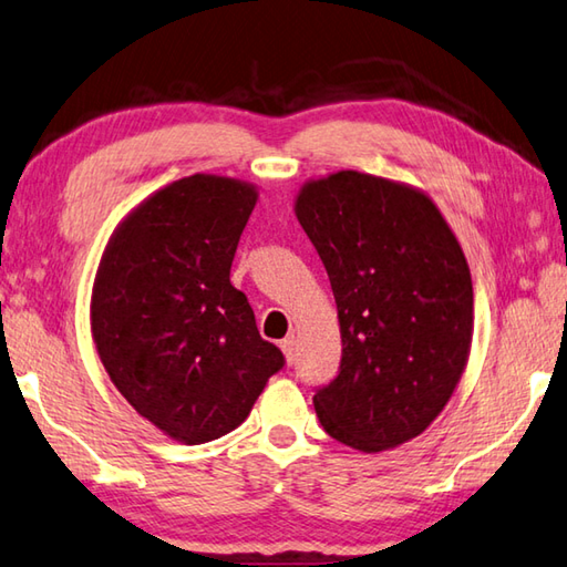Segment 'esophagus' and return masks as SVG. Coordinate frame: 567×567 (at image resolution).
<instances>
[{
    "label": "esophagus",
    "mask_w": 567,
    "mask_h": 567,
    "mask_svg": "<svg viewBox=\"0 0 567 567\" xmlns=\"http://www.w3.org/2000/svg\"><path fill=\"white\" fill-rule=\"evenodd\" d=\"M280 349H282V353H285V361L287 363H292L295 361V337H287V339H282L280 341Z\"/></svg>",
    "instance_id": "esophagus-1"
}]
</instances>
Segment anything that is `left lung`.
Here are the masks:
<instances>
[{"instance_id":"left-lung-1","label":"left lung","mask_w":567,"mask_h":567,"mask_svg":"<svg viewBox=\"0 0 567 567\" xmlns=\"http://www.w3.org/2000/svg\"><path fill=\"white\" fill-rule=\"evenodd\" d=\"M295 216L327 268L343 347L315 395L319 423L365 454L403 445L445 410L470 361L460 240L423 188L357 169L305 182Z\"/></svg>"}]
</instances>
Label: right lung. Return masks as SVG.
Here are the masks:
<instances>
[{
  "instance_id": "add662e5",
  "label": "right lung",
  "mask_w": 567,
  "mask_h": 567,
  "mask_svg": "<svg viewBox=\"0 0 567 567\" xmlns=\"http://www.w3.org/2000/svg\"><path fill=\"white\" fill-rule=\"evenodd\" d=\"M255 204L250 182L184 176L120 220L97 265V357L137 415L182 445L236 430L285 363L230 285Z\"/></svg>"
}]
</instances>
